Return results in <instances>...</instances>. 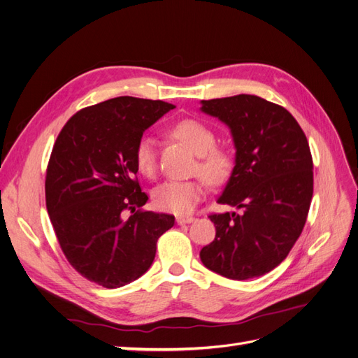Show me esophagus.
Masks as SVG:
<instances>
[{"mask_svg": "<svg viewBox=\"0 0 358 358\" xmlns=\"http://www.w3.org/2000/svg\"><path fill=\"white\" fill-rule=\"evenodd\" d=\"M194 220V216H178L176 218V222L179 224V225H183V224H191Z\"/></svg>", "mask_w": 358, "mask_h": 358, "instance_id": "34e87169", "label": "esophagus"}]
</instances>
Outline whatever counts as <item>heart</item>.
<instances>
[{"instance_id":"heart-1","label":"heart","mask_w":358,"mask_h":358,"mask_svg":"<svg viewBox=\"0 0 358 358\" xmlns=\"http://www.w3.org/2000/svg\"><path fill=\"white\" fill-rule=\"evenodd\" d=\"M175 136L182 140L194 154L199 155L197 171L213 185L222 183L230 175L233 158L225 149L215 148V134L209 127L185 119L179 122ZM136 166L145 176H152L157 170V146L155 140L145 134L140 137L134 152ZM204 185L201 180H176L170 179L162 182L154 191V203L158 209L176 215L191 212L201 200Z\"/></svg>"}]
</instances>
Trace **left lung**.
<instances>
[{"label":"left lung","mask_w":358,"mask_h":358,"mask_svg":"<svg viewBox=\"0 0 358 358\" xmlns=\"http://www.w3.org/2000/svg\"><path fill=\"white\" fill-rule=\"evenodd\" d=\"M230 128L234 167L218 199L241 212L210 215L216 234L201 263L229 279L263 276L284 262L306 222L313 194L308 138L292 115L257 95L201 100Z\"/></svg>","instance_id":"1"}]
</instances>
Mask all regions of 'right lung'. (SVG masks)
Instances as JSON below:
<instances>
[{"label":"right lung","instance_id":"1","mask_svg":"<svg viewBox=\"0 0 358 358\" xmlns=\"http://www.w3.org/2000/svg\"><path fill=\"white\" fill-rule=\"evenodd\" d=\"M175 106L116 96L73 115L52 149L46 206L70 264L106 288L148 272L158 237L175 216L143 212L148 201L136 179V146L146 129ZM131 210L129 219L123 212Z\"/></svg>","mask_w":358,"mask_h":358}]
</instances>
